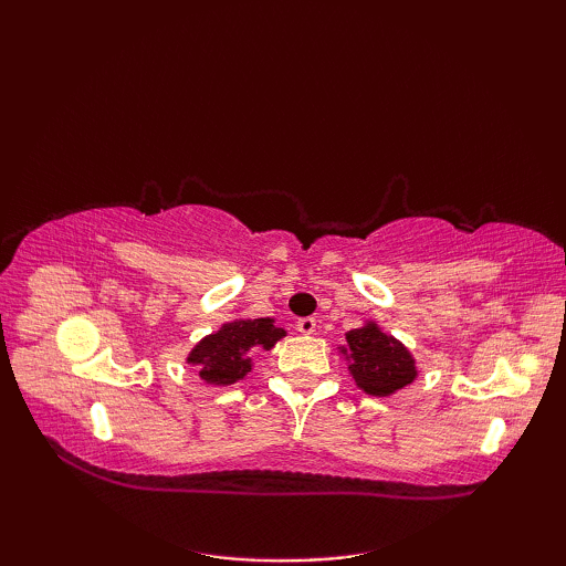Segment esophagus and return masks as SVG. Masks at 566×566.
<instances>
[{
	"label": "esophagus",
	"mask_w": 566,
	"mask_h": 566,
	"mask_svg": "<svg viewBox=\"0 0 566 566\" xmlns=\"http://www.w3.org/2000/svg\"><path fill=\"white\" fill-rule=\"evenodd\" d=\"M296 331L302 333V335H314L316 333V318H311V316L298 318L296 321Z\"/></svg>",
	"instance_id": "34e87169"
}]
</instances>
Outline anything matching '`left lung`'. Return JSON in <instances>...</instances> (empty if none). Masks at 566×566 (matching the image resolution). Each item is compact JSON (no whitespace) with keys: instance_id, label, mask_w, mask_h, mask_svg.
<instances>
[{"instance_id":"8db88e82","label":"left lung","mask_w":566,"mask_h":566,"mask_svg":"<svg viewBox=\"0 0 566 566\" xmlns=\"http://www.w3.org/2000/svg\"><path fill=\"white\" fill-rule=\"evenodd\" d=\"M338 353L347 363L357 389L369 396H394L418 377V367L411 350L396 340L394 335L381 331L377 321L345 333V343Z\"/></svg>"}]
</instances>
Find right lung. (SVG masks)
Returning <instances> with one entry per match:
<instances>
[{
	"mask_svg": "<svg viewBox=\"0 0 566 566\" xmlns=\"http://www.w3.org/2000/svg\"><path fill=\"white\" fill-rule=\"evenodd\" d=\"M286 335L274 318H235L201 338L187 355V365L209 387H231L252 371V350H272Z\"/></svg>",
	"mask_w": 566,
	"mask_h": 566,
	"instance_id": "right-lung-1",
	"label": "right lung"
}]
</instances>
